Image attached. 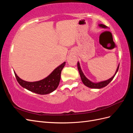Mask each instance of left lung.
I'll use <instances>...</instances> for the list:
<instances>
[{
  "label": "left lung",
  "mask_w": 133,
  "mask_h": 133,
  "mask_svg": "<svg viewBox=\"0 0 133 133\" xmlns=\"http://www.w3.org/2000/svg\"><path fill=\"white\" fill-rule=\"evenodd\" d=\"M99 26L100 27L103 28H107V26L106 25H104V24H99ZM77 66H78V70H79V72L80 77H81V79L82 80V82L83 83V84L85 86H87L88 87L90 88H94V89H100V88H102L103 87H106L108 85V84L109 83L112 79H113L115 74H116V73H117V71L119 69V65L118 68H117V69H116V70L115 71V74L113 75L112 77H111L109 79L105 80V81H103V82L95 83H93V82H91V81H90L89 79H88L85 77V76L84 75V74H83V71L81 69V68H80V64H79V62H78Z\"/></svg>",
  "instance_id": "1"
}]
</instances>
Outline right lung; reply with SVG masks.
<instances>
[{
	"mask_svg": "<svg viewBox=\"0 0 133 133\" xmlns=\"http://www.w3.org/2000/svg\"><path fill=\"white\" fill-rule=\"evenodd\" d=\"M65 65V62H64L55 69L46 78L38 82H26L20 78L15 71L14 74L18 82L22 87L35 93L41 95L48 94L54 91L58 87L62 70Z\"/></svg>",
	"mask_w": 133,
	"mask_h": 133,
	"instance_id": "1",
	"label": "right lung"
}]
</instances>
